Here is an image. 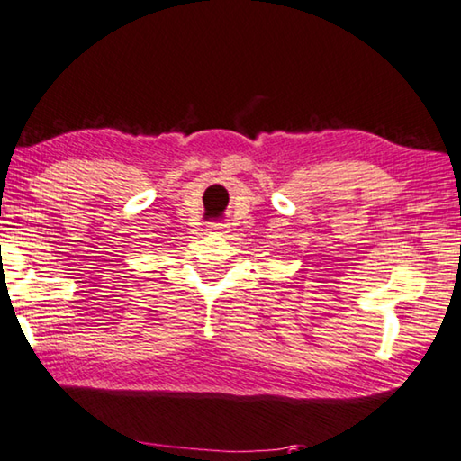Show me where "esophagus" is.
Instances as JSON below:
<instances>
[{
  "instance_id": "34e87169",
  "label": "esophagus",
  "mask_w": 461,
  "mask_h": 461,
  "mask_svg": "<svg viewBox=\"0 0 461 461\" xmlns=\"http://www.w3.org/2000/svg\"><path fill=\"white\" fill-rule=\"evenodd\" d=\"M224 227H227V224H222V222H212L211 227H208V230H212V232H222V230H224Z\"/></svg>"
}]
</instances>
